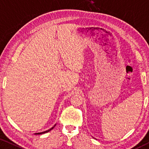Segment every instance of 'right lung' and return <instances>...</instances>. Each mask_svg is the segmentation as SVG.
Wrapping results in <instances>:
<instances>
[{"instance_id": "1", "label": "right lung", "mask_w": 149, "mask_h": 149, "mask_svg": "<svg viewBox=\"0 0 149 149\" xmlns=\"http://www.w3.org/2000/svg\"><path fill=\"white\" fill-rule=\"evenodd\" d=\"M55 126V125H54ZM54 127H52V128H50V130H47V131H45V132H41V133H35V134H42V133H47V132H50V130H52V129H53V128L54 127Z\"/></svg>"}]
</instances>
